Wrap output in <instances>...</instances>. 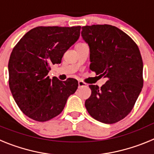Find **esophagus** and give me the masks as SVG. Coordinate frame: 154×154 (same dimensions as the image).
I'll list each match as a JSON object with an SVG mask.
<instances>
[{"label": "esophagus", "instance_id": "1", "mask_svg": "<svg viewBox=\"0 0 154 154\" xmlns=\"http://www.w3.org/2000/svg\"><path fill=\"white\" fill-rule=\"evenodd\" d=\"M79 88H82V87H85L86 86V85H85V82H83L82 81H79Z\"/></svg>", "mask_w": 154, "mask_h": 154}]
</instances>
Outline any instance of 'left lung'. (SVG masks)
I'll return each mask as SVG.
<instances>
[{"label":"left lung","mask_w":154,"mask_h":154,"mask_svg":"<svg viewBox=\"0 0 154 154\" xmlns=\"http://www.w3.org/2000/svg\"><path fill=\"white\" fill-rule=\"evenodd\" d=\"M82 36L90 49L89 69L107 82L92 93L85 106L89 115L107 124L117 123L131 112L143 85V60L135 42L109 24L82 28Z\"/></svg>","instance_id":"1"}]
</instances>
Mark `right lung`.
<instances>
[{
    "label": "right lung",
    "instance_id": "right-lung-1",
    "mask_svg": "<svg viewBox=\"0 0 154 154\" xmlns=\"http://www.w3.org/2000/svg\"><path fill=\"white\" fill-rule=\"evenodd\" d=\"M80 26H39L20 39L8 62L9 87L20 109L38 122L61 113L78 81H59L48 76L51 65L62 62L64 53L78 40Z\"/></svg>",
    "mask_w": 154,
    "mask_h": 154
}]
</instances>
